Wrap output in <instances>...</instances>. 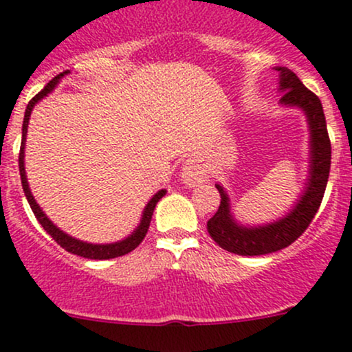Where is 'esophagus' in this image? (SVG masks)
<instances>
[{
	"mask_svg": "<svg viewBox=\"0 0 352 352\" xmlns=\"http://www.w3.org/2000/svg\"><path fill=\"white\" fill-rule=\"evenodd\" d=\"M207 179H209V170H207L204 164H201V162L190 160L184 165L182 180L187 184V186L195 187L199 186V184L206 182Z\"/></svg>",
	"mask_w": 352,
	"mask_h": 352,
	"instance_id": "34e87169",
	"label": "esophagus"
}]
</instances>
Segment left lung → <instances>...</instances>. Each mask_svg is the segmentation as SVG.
<instances>
[{
  "label": "left lung",
  "mask_w": 352,
  "mask_h": 352,
  "mask_svg": "<svg viewBox=\"0 0 352 352\" xmlns=\"http://www.w3.org/2000/svg\"><path fill=\"white\" fill-rule=\"evenodd\" d=\"M278 72V91L283 92L280 104L303 111L309 124V175L295 206L273 223L246 226L236 221L231 210V199L221 184L217 212L207 221V231L221 248L241 256H260L290 246L309 228L322 202L331 170V140L320 99L300 82L287 67H275Z\"/></svg>",
  "instance_id": "8db88e82"
}]
</instances>
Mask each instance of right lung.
I'll list each match as a JSON object with an SVG mask.
<instances>
[{
	"instance_id": "right-lung-1",
	"label": "right lung",
	"mask_w": 352,
	"mask_h": 352,
	"mask_svg": "<svg viewBox=\"0 0 352 352\" xmlns=\"http://www.w3.org/2000/svg\"><path fill=\"white\" fill-rule=\"evenodd\" d=\"M69 72H70V70H65V72L58 74L57 77H54V79H52L50 82L47 84V86L43 87L42 91H40L38 94H36L35 98H33L32 101L28 102L27 109H25L23 126H21L20 157H18V166H20L21 186H23V192H25V195H27V201H28L30 207H32L33 214H35L36 221H38V223L42 224V228L45 229V231L49 232L52 238H54L55 241H57V244H60V246L64 248L65 251H69V253H72V254H77V256L87 258V260H111V258L123 256V254L129 253V251L135 250V248L143 241V238H145L146 232H148V228H150V221H151V216H153L155 206H157L158 201H160V199L166 194V190H165V188H162V190H158L157 194H155L153 197H151L150 201H148V204L145 206V209H143V214H142V219H140V224L136 226L135 231H133L131 234H128L124 239H121V241H116V243L96 244V243L80 241V239L72 238V236L67 234V232L62 231L60 228H57V226H55L49 219V217H47V214L43 212L42 207L36 204L35 197H33L32 190H30L27 172H25V143H27L28 121H30V114H32L33 108H35V106H36V102H40L43 98H47V96H49L50 92L54 91L55 87H57V84L60 82L62 77L67 76Z\"/></svg>"
}]
</instances>
